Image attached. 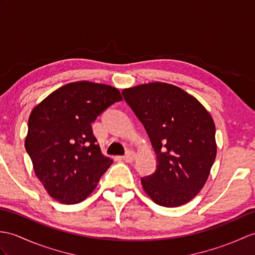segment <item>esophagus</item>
I'll list each match as a JSON object with an SVG mask.
<instances>
[{
    "label": "esophagus",
    "mask_w": 255,
    "mask_h": 255,
    "mask_svg": "<svg viewBox=\"0 0 255 255\" xmlns=\"http://www.w3.org/2000/svg\"><path fill=\"white\" fill-rule=\"evenodd\" d=\"M124 158V161L125 162H127V163H131V162H133L135 158H137V154H135L134 152H132V151H130V152H128L127 154L123 157Z\"/></svg>",
    "instance_id": "34e87169"
}]
</instances>
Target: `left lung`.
I'll use <instances>...</instances> for the list:
<instances>
[{"label": "left lung", "instance_id": "8db88e82", "mask_svg": "<svg viewBox=\"0 0 255 255\" xmlns=\"http://www.w3.org/2000/svg\"><path fill=\"white\" fill-rule=\"evenodd\" d=\"M143 124L157 167L141 179L158 205L176 208L197 195L209 178L217 145L211 114L191 94L165 82H150L122 91Z\"/></svg>", "mask_w": 255, "mask_h": 255}]
</instances>
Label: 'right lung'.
I'll return each mask as SVG.
<instances>
[{"mask_svg":"<svg viewBox=\"0 0 255 255\" xmlns=\"http://www.w3.org/2000/svg\"><path fill=\"white\" fill-rule=\"evenodd\" d=\"M122 100L118 89L85 80L58 88L34 106L25 147L53 199L77 204L96 189L113 159L102 154L91 124Z\"/></svg>","mask_w":255,"mask_h":255,"instance_id":"1","label":"right lung"}]
</instances>
